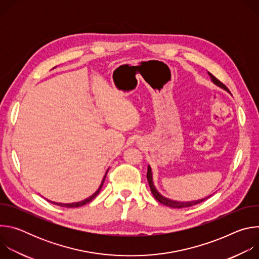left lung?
Segmentation results:
<instances>
[{"label": "left lung", "mask_w": 259, "mask_h": 259, "mask_svg": "<svg viewBox=\"0 0 259 259\" xmlns=\"http://www.w3.org/2000/svg\"><path fill=\"white\" fill-rule=\"evenodd\" d=\"M207 72H208V75H209V77H210L211 81H212L216 86H218L219 88L224 89V90H226V91H228V92L230 93L229 89H228V88H227L223 83H221L220 81H218V80H217V79L212 75L211 72H209V71H207ZM146 178H147V181H149L150 188H151V192H152V194L154 195L155 199H156L157 201H159L161 204H163V205H165V206H168V207H171V208H186V207H191V206L197 205V204H199V203H201V202L205 201V200H206V199H208L209 197H211V195H210L209 197H206V198H204V199L195 200V201H189V202H179V201L171 200V199H168V198L164 197L163 195H161V194L158 192V190L156 189L155 184H154V179H153V172H152V168H151V166H150V165L147 166Z\"/></svg>", "instance_id": "8db88e82"}]
</instances>
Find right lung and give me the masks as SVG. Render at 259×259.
<instances>
[{
    "instance_id": "1",
    "label": "right lung",
    "mask_w": 259,
    "mask_h": 259,
    "mask_svg": "<svg viewBox=\"0 0 259 259\" xmlns=\"http://www.w3.org/2000/svg\"><path fill=\"white\" fill-rule=\"evenodd\" d=\"M107 171H108V169L106 170V172H105V174H104V176H103V178H102V180H101V183H100V186H99V188L97 189V191L94 193V194H92L90 197H88V198H86V199H84V200H82V201H80V202H75V203H57V202H52V201H49V202H51L52 204H55V205H57V206H61V207H65V208H76V207H81V206H83V205H85V204H87V203H89V202H91L98 194H99V192H100V190H101V188H102V186H103V182H104V179H105V177H106V173H107Z\"/></svg>"
}]
</instances>
